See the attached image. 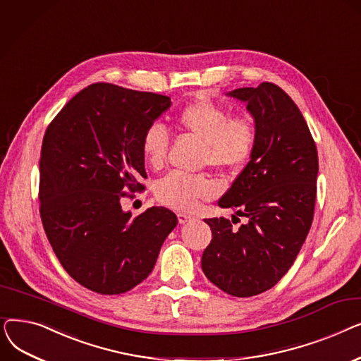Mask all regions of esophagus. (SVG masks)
I'll return each instance as SVG.
<instances>
[{"mask_svg":"<svg viewBox=\"0 0 361 361\" xmlns=\"http://www.w3.org/2000/svg\"><path fill=\"white\" fill-rule=\"evenodd\" d=\"M177 216H178V222L180 224H185V222H188L190 219H193L190 215H187V214H178Z\"/></svg>","mask_w":361,"mask_h":361,"instance_id":"esophagus-1","label":"esophagus"}]
</instances>
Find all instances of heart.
Wrapping results in <instances>:
<instances>
[{
  "instance_id": "b5f03b06",
  "label": "heart",
  "mask_w": 361,
  "mask_h": 361,
  "mask_svg": "<svg viewBox=\"0 0 361 361\" xmlns=\"http://www.w3.org/2000/svg\"><path fill=\"white\" fill-rule=\"evenodd\" d=\"M177 121L183 130L203 142L202 165H211L225 173H238L250 162L256 150L257 130L253 118L245 114L231 116L228 108L209 98L185 105L178 112ZM140 146L152 166H162L169 146L166 127L159 121L150 123L143 131ZM216 192V183L207 174L173 171L158 181L155 196L164 206L190 212Z\"/></svg>"
}]
</instances>
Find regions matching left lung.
I'll use <instances>...</instances> for the list:
<instances>
[{
  "instance_id": "1",
  "label": "left lung",
  "mask_w": 361,
  "mask_h": 361,
  "mask_svg": "<svg viewBox=\"0 0 361 361\" xmlns=\"http://www.w3.org/2000/svg\"><path fill=\"white\" fill-rule=\"evenodd\" d=\"M230 94L247 102L257 145L218 204L249 222L234 228L222 216L206 219L212 240L202 269L226 294L252 297L272 288L301 250L314 215L319 159L305 117L279 86L263 82Z\"/></svg>"
}]
</instances>
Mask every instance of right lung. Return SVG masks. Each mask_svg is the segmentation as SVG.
Returning a JSON list of instances; mask_svg holds the SVG:
<instances>
[{
    "mask_svg": "<svg viewBox=\"0 0 361 361\" xmlns=\"http://www.w3.org/2000/svg\"><path fill=\"white\" fill-rule=\"evenodd\" d=\"M169 98L111 83H93L47 127L39 161V214L55 256L85 288L123 294L154 269L178 222L166 207L137 216L121 199L143 192L140 140Z\"/></svg>",
    "mask_w": 361,
    "mask_h": 361,
    "instance_id": "obj_1",
    "label": "right lung"
}]
</instances>
